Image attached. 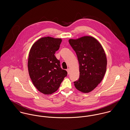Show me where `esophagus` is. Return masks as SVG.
I'll use <instances>...</instances> for the list:
<instances>
[{
    "label": "esophagus",
    "mask_w": 130,
    "mask_h": 130,
    "mask_svg": "<svg viewBox=\"0 0 130 130\" xmlns=\"http://www.w3.org/2000/svg\"><path fill=\"white\" fill-rule=\"evenodd\" d=\"M66 71H67V73H68V74H69V73H70V69L68 68V69H67V70H66Z\"/></svg>",
    "instance_id": "1"
}]
</instances>
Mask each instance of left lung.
Wrapping results in <instances>:
<instances>
[{
	"instance_id": "8db88e82",
	"label": "left lung",
	"mask_w": 130,
	"mask_h": 130,
	"mask_svg": "<svg viewBox=\"0 0 130 130\" xmlns=\"http://www.w3.org/2000/svg\"><path fill=\"white\" fill-rule=\"evenodd\" d=\"M69 42L75 51L79 64L80 76L75 81L76 88L89 93L100 83L107 69V58L100 42L94 37L85 36Z\"/></svg>"
}]
</instances>
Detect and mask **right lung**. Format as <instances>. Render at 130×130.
<instances>
[{
    "label": "right lung",
    "mask_w": 130,
    "mask_h": 130,
    "mask_svg": "<svg viewBox=\"0 0 130 130\" xmlns=\"http://www.w3.org/2000/svg\"><path fill=\"white\" fill-rule=\"evenodd\" d=\"M61 42V38L42 37L33 44L29 52V76L34 86L45 95L56 92L67 75L54 55Z\"/></svg>",
    "instance_id": "add662e5"
}]
</instances>
